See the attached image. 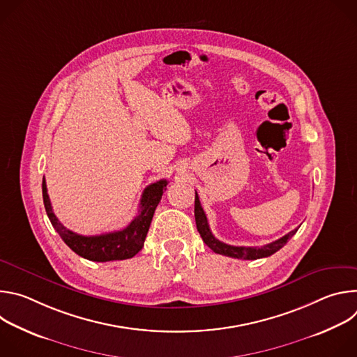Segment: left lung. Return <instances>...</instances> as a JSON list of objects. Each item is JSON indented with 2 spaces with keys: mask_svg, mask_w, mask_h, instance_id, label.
<instances>
[{
  "mask_svg": "<svg viewBox=\"0 0 357 357\" xmlns=\"http://www.w3.org/2000/svg\"><path fill=\"white\" fill-rule=\"evenodd\" d=\"M195 220H196V227L197 231L202 237V240L206 243L208 247H211L216 254H222V256H227L231 259H241V260H257V259H264L271 256V254L277 252L280 248H282L287 241L298 231V229H294L288 234L282 236L281 238L268 243L261 247H244V245H230L226 244L220 240H218L209 227L208 218L203 212V208L200 205V200L197 193L195 192Z\"/></svg>",
  "mask_w": 357,
  "mask_h": 357,
  "instance_id": "8db88e82",
  "label": "left lung"
}]
</instances>
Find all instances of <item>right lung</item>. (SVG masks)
Wrapping results in <instances>:
<instances>
[{"label": "right lung", "instance_id": "1", "mask_svg": "<svg viewBox=\"0 0 357 357\" xmlns=\"http://www.w3.org/2000/svg\"><path fill=\"white\" fill-rule=\"evenodd\" d=\"M168 181L161 179L155 183L148 185L141 196L139 211L138 215L131 220V223L119 231H112L100 236H82L69 229H66L55 216L50 205L46 182L45 178L42 181V196L46 215L59 233L62 240L72 248L80 257L97 261L106 263L114 260H127L134 257L135 254L144 247V241L154 216V212L161 202L162 193L167 189Z\"/></svg>", "mask_w": 357, "mask_h": 357}]
</instances>
